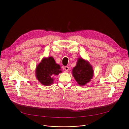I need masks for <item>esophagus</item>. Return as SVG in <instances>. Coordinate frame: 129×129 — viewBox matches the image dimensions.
Wrapping results in <instances>:
<instances>
[{"mask_svg":"<svg viewBox=\"0 0 129 129\" xmlns=\"http://www.w3.org/2000/svg\"><path fill=\"white\" fill-rule=\"evenodd\" d=\"M64 70H66V72H68L69 70V68L68 67V66H66L64 67Z\"/></svg>","mask_w":129,"mask_h":129,"instance_id":"obj_1","label":"esophagus"}]
</instances>
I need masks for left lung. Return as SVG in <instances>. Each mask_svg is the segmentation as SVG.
I'll list each match as a JSON object with an SVG mask.
<instances>
[{
	"label": "left lung",
	"mask_w": 129,
	"mask_h": 129,
	"mask_svg": "<svg viewBox=\"0 0 129 129\" xmlns=\"http://www.w3.org/2000/svg\"><path fill=\"white\" fill-rule=\"evenodd\" d=\"M72 74L76 82L80 86H84L92 79L94 71L88 61L78 57L76 66L72 70Z\"/></svg>",
	"instance_id": "left-lung-1"
}]
</instances>
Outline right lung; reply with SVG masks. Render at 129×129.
Returning a JSON list of instances; mask_svg holds the SVG:
<instances>
[{"label": "right lung", "mask_w": 129, "mask_h": 129, "mask_svg": "<svg viewBox=\"0 0 129 129\" xmlns=\"http://www.w3.org/2000/svg\"><path fill=\"white\" fill-rule=\"evenodd\" d=\"M36 77L43 85L50 86L54 83V77L62 73L60 67L52 56L44 57L37 66Z\"/></svg>", "instance_id": "add662e5"}]
</instances>
